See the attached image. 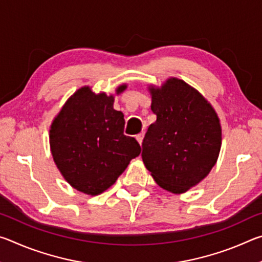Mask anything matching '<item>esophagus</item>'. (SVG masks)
<instances>
[{"label": "esophagus", "mask_w": 262, "mask_h": 262, "mask_svg": "<svg viewBox=\"0 0 262 262\" xmlns=\"http://www.w3.org/2000/svg\"><path fill=\"white\" fill-rule=\"evenodd\" d=\"M143 137H144V132H142V133H140V134L136 135V140L140 144L142 143V141H143Z\"/></svg>", "instance_id": "esophagus-1"}]
</instances>
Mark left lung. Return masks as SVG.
Segmentation results:
<instances>
[{
    "label": "left lung",
    "mask_w": 262,
    "mask_h": 262,
    "mask_svg": "<svg viewBox=\"0 0 262 262\" xmlns=\"http://www.w3.org/2000/svg\"><path fill=\"white\" fill-rule=\"evenodd\" d=\"M157 120L142 142V159L162 188L187 192L209 174L222 144L220 119L200 92L171 77L149 86Z\"/></svg>",
    "instance_id": "obj_1"
}]
</instances>
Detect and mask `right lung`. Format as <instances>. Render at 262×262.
<instances>
[{"label":"right lung","instance_id":"add662e5","mask_svg":"<svg viewBox=\"0 0 262 262\" xmlns=\"http://www.w3.org/2000/svg\"><path fill=\"white\" fill-rule=\"evenodd\" d=\"M127 84L119 85L120 95ZM114 96L83 86L66 101L50 129L51 151L67 183L88 195L110 188L141 152L134 137L123 135L125 119L113 108Z\"/></svg>","mask_w":262,"mask_h":262}]
</instances>
